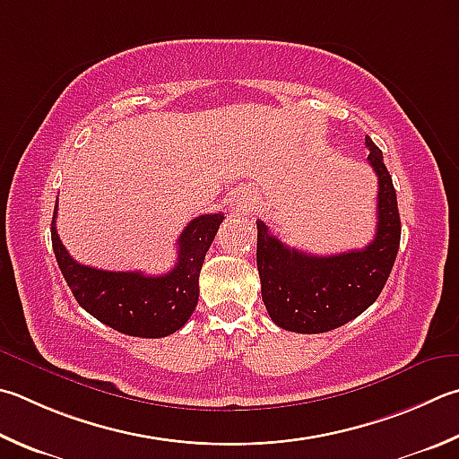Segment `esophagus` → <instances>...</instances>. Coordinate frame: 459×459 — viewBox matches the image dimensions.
<instances>
[{"instance_id": "esophagus-1", "label": "esophagus", "mask_w": 459, "mask_h": 459, "mask_svg": "<svg viewBox=\"0 0 459 459\" xmlns=\"http://www.w3.org/2000/svg\"><path fill=\"white\" fill-rule=\"evenodd\" d=\"M247 203H248V198H238L237 204H238L240 208H247Z\"/></svg>"}]
</instances>
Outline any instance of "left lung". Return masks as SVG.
<instances>
[{"instance_id": "8db88e82", "label": "left lung", "mask_w": 459, "mask_h": 459, "mask_svg": "<svg viewBox=\"0 0 459 459\" xmlns=\"http://www.w3.org/2000/svg\"><path fill=\"white\" fill-rule=\"evenodd\" d=\"M377 174V230L361 251L316 256L282 245L256 221V266L263 303L281 329L325 333L359 316L385 287L402 238L394 182L381 150L365 136Z\"/></svg>"}]
</instances>
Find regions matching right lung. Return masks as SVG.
I'll return each instance as SVG.
<instances>
[{
    "mask_svg": "<svg viewBox=\"0 0 459 459\" xmlns=\"http://www.w3.org/2000/svg\"><path fill=\"white\" fill-rule=\"evenodd\" d=\"M52 247L57 266L82 309L108 327L132 337L160 339L185 325L198 303V277L224 214H201L186 224L178 238L174 269L160 277L138 271H102L74 261L56 230Z\"/></svg>",
    "mask_w": 459,
    "mask_h": 459,
    "instance_id": "add662e5",
    "label": "right lung"
}]
</instances>
